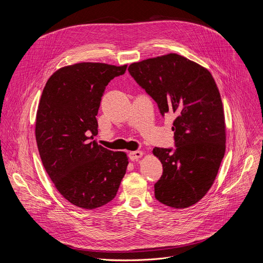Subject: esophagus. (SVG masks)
I'll return each mask as SVG.
<instances>
[{
    "instance_id": "esophagus-1",
    "label": "esophagus",
    "mask_w": 263,
    "mask_h": 263,
    "mask_svg": "<svg viewBox=\"0 0 263 263\" xmlns=\"http://www.w3.org/2000/svg\"><path fill=\"white\" fill-rule=\"evenodd\" d=\"M142 155H143V152H141V151H133V152L129 153V158L131 160H136V159L140 158Z\"/></svg>"
}]
</instances>
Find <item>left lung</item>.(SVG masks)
I'll list each match as a JSON object with an SVG mask.
<instances>
[{
    "mask_svg": "<svg viewBox=\"0 0 263 263\" xmlns=\"http://www.w3.org/2000/svg\"><path fill=\"white\" fill-rule=\"evenodd\" d=\"M129 72L158 105L162 117L175 119L176 147H154L163 166L155 198L173 208L198 203L210 190L226 149V125L212 74L181 55L132 63Z\"/></svg>",
    "mask_w": 263,
    "mask_h": 263,
    "instance_id": "left-lung-1",
    "label": "left lung"
}]
</instances>
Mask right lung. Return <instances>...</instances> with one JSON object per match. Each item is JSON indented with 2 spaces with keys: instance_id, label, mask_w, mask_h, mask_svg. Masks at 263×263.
Instances as JSON below:
<instances>
[{
  "instance_id": "right-lung-1",
  "label": "right lung",
  "mask_w": 263,
  "mask_h": 263,
  "mask_svg": "<svg viewBox=\"0 0 263 263\" xmlns=\"http://www.w3.org/2000/svg\"><path fill=\"white\" fill-rule=\"evenodd\" d=\"M126 68L99 62L64 66L43 90L35 125L37 147L57 191L77 207L95 209L114 200L126 174L127 154L92 140L105 88Z\"/></svg>"
}]
</instances>
